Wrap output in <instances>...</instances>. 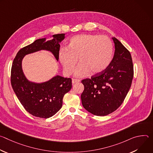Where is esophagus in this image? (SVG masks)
I'll return each mask as SVG.
<instances>
[{
    "label": "esophagus",
    "mask_w": 153,
    "mask_h": 153,
    "mask_svg": "<svg viewBox=\"0 0 153 153\" xmlns=\"http://www.w3.org/2000/svg\"><path fill=\"white\" fill-rule=\"evenodd\" d=\"M80 82V80L79 79H73L72 80V83L74 84V83H78Z\"/></svg>",
    "instance_id": "esophagus-1"
}]
</instances>
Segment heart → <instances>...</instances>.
I'll use <instances>...</instances> for the list:
<instances>
[{"mask_svg": "<svg viewBox=\"0 0 153 153\" xmlns=\"http://www.w3.org/2000/svg\"><path fill=\"white\" fill-rule=\"evenodd\" d=\"M113 45L106 36L80 34L73 37L67 48L59 52V59L65 74L71 75L77 63H80L75 71L77 77H85L91 72L97 74L103 72L111 63Z\"/></svg>", "mask_w": 153, "mask_h": 153, "instance_id": "b5f03b06", "label": "heart"}]
</instances>
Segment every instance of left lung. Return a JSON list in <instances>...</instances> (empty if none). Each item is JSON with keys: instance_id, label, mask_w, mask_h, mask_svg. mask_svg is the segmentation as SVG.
Masks as SVG:
<instances>
[{"instance_id": "obj_1", "label": "left lung", "mask_w": 153, "mask_h": 153, "mask_svg": "<svg viewBox=\"0 0 153 153\" xmlns=\"http://www.w3.org/2000/svg\"><path fill=\"white\" fill-rule=\"evenodd\" d=\"M115 47L111 64L103 72L82 80L84 90L81 94L82 105L91 114L104 116L122 105L132 83L134 75L129 51L115 37Z\"/></svg>"}]
</instances>
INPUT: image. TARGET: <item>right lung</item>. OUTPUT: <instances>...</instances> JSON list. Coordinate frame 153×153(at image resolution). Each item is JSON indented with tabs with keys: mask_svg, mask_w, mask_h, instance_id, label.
Masks as SVG:
<instances>
[{
	"mask_svg": "<svg viewBox=\"0 0 153 153\" xmlns=\"http://www.w3.org/2000/svg\"><path fill=\"white\" fill-rule=\"evenodd\" d=\"M64 39L65 34H58L48 41H45L46 38L37 39L20 49L14 59L11 71L12 88L25 110L34 116L47 119L57 113L62 106L64 95L72 88V80L71 78L56 76L40 83L30 82L22 68V59L27 54L47 50L52 53L58 61L59 43Z\"/></svg>",
	"mask_w": 153,
	"mask_h": 153,
	"instance_id": "right-lung-1",
	"label": "right lung"
}]
</instances>
